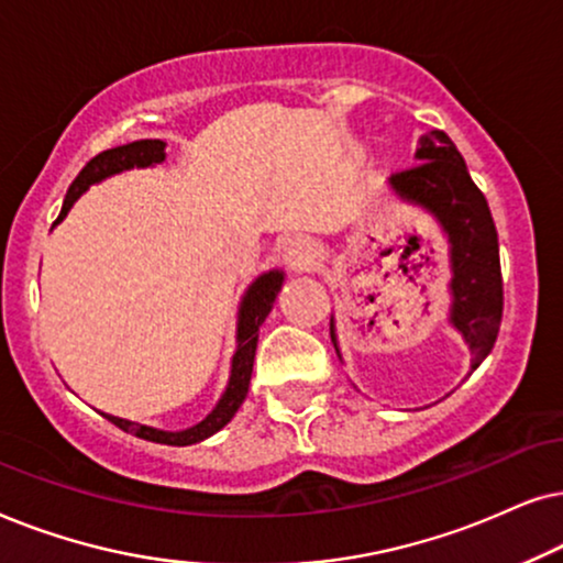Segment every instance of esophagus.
Returning a JSON list of instances; mask_svg holds the SVG:
<instances>
[{
    "mask_svg": "<svg viewBox=\"0 0 563 563\" xmlns=\"http://www.w3.org/2000/svg\"><path fill=\"white\" fill-rule=\"evenodd\" d=\"M283 262L294 269V273H309L319 265V252L317 244L306 236H290L286 244H283Z\"/></svg>",
    "mask_w": 563,
    "mask_h": 563,
    "instance_id": "1",
    "label": "esophagus"
}]
</instances>
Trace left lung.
Wrapping results in <instances>:
<instances>
[{
  "label": "left lung",
  "instance_id": "1",
  "mask_svg": "<svg viewBox=\"0 0 563 563\" xmlns=\"http://www.w3.org/2000/svg\"><path fill=\"white\" fill-rule=\"evenodd\" d=\"M415 159L419 162L415 167L388 177V190L401 203L432 216L448 239V257H451L448 324L463 336L471 352V371H476L497 342L501 321L497 229L484 192L474 185L461 152L443 131L419 136ZM329 334L336 357L344 363L334 313L329 319Z\"/></svg>",
  "mask_w": 563,
  "mask_h": 563
}]
</instances>
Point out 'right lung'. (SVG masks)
Listing matches in <instances>:
<instances>
[{"mask_svg": "<svg viewBox=\"0 0 563 563\" xmlns=\"http://www.w3.org/2000/svg\"><path fill=\"white\" fill-rule=\"evenodd\" d=\"M164 148H167V144L159 139H141V141H131V144L108 148V152L97 154L92 162H87V167L81 169L77 179L71 183L56 223H62L66 219V213L71 211V206L77 203L81 195H85L92 185L102 183V179H108L112 175H120V172H129L133 167L144 169V167H156V164H162L167 159V152H164ZM283 283H286V273L275 267L254 277L250 288L244 290L242 301H239V311H236V350L234 355H231L227 388H223L221 399L216 401V407L208 411L198 424L185 427V430H162V427L131 422V419H123L115 415H104V411H100V415L108 419V422L120 427L123 432L136 434L141 440H148V443L175 445V448L203 443V440L211 438V434L223 430V427L234 419L239 407H242L246 399V391H250L260 327L262 321L267 319V313L273 311V303L277 294H280Z\"/></svg>", "mask_w": 563, "mask_h": 563, "instance_id": "1", "label": "right lung"}]
</instances>
